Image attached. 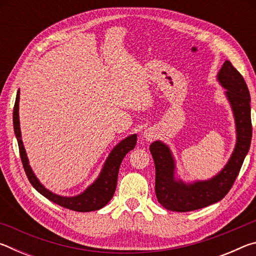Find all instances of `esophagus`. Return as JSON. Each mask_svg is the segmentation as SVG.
<instances>
[{
    "instance_id": "34e87169",
    "label": "esophagus",
    "mask_w": 256,
    "mask_h": 256,
    "mask_svg": "<svg viewBox=\"0 0 256 256\" xmlns=\"http://www.w3.org/2000/svg\"><path fill=\"white\" fill-rule=\"evenodd\" d=\"M144 136L146 141H152V138L156 136V134L154 132V130H146L144 132Z\"/></svg>"
}]
</instances>
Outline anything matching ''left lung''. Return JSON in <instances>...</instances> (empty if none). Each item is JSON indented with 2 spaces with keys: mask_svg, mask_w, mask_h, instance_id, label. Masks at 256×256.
<instances>
[{
  "mask_svg": "<svg viewBox=\"0 0 256 256\" xmlns=\"http://www.w3.org/2000/svg\"><path fill=\"white\" fill-rule=\"evenodd\" d=\"M216 79L226 89L224 94L235 118L237 134L235 149L219 174L210 180L186 184L175 177L176 164L170 146L162 141L152 142L150 152L152 154L156 167V196L160 204L167 210L188 212L222 200L232 188L250 150L252 122L248 84L229 60L224 63Z\"/></svg>",
  "mask_w": 256,
  "mask_h": 256,
  "instance_id": "8db88e82",
  "label": "left lung"
}]
</instances>
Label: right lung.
Here are the masks:
<instances>
[{"label":"right lung","mask_w":256,"mask_h":256,"mask_svg":"<svg viewBox=\"0 0 256 256\" xmlns=\"http://www.w3.org/2000/svg\"><path fill=\"white\" fill-rule=\"evenodd\" d=\"M19 100H20V90L16 92V104L14 108V128L16 140H18L19 152L21 157V162L24 164V170L26 172L28 180L32 185L40 192L42 196H44L50 201L56 203L66 209H70L78 212H89L102 209L108 202L110 201L116 190L118 184V177L120 166L122 164V160L128 151L136 148V134H132L128 138H125L120 144L114 146V149L110 151V156L106 159L104 167L99 174L98 178L94 183L88 186L81 194L76 196H60L47 190L42 185L36 176L29 164V160L26 154L24 146L21 140V131H20V120H19Z\"/></svg>","instance_id":"add662e5"}]
</instances>
